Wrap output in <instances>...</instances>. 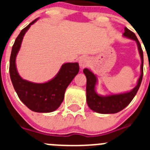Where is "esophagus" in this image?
Instances as JSON below:
<instances>
[{
  "instance_id": "esophagus-1",
  "label": "esophagus",
  "mask_w": 150,
  "mask_h": 150,
  "mask_svg": "<svg viewBox=\"0 0 150 150\" xmlns=\"http://www.w3.org/2000/svg\"><path fill=\"white\" fill-rule=\"evenodd\" d=\"M79 66L83 68V67H86V66L88 65V64H89V59L87 58V57H82L80 58L79 61Z\"/></svg>"
}]
</instances>
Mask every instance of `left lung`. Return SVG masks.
<instances>
[{
  "mask_svg": "<svg viewBox=\"0 0 150 150\" xmlns=\"http://www.w3.org/2000/svg\"><path fill=\"white\" fill-rule=\"evenodd\" d=\"M123 36L136 41L137 47H138L139 53H140V59H141V67H140L141 73H140V76L137 81V84L132 91H128V92L107 95V96H101V95L97 94L95 91V86H96L97 81H98L97 76L88 69L85 68L83 70V73L86 76L87 80L86 101L90 109L95 112L103 113V114H109V113H116V112L122 110L133 100L140 88L141 82H142L143 74H144V71H143L144 53H143V50L140 42L137 40L134 33L131 31L127 28H125V32L123 34Z\"/></svg>",
  "mask_w": 150,
  "mask_h": 150,
  "instance_id": "left-lung-1",
  "label": "left lung"
}]
</instances>
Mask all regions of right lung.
Returning <instances> with one entry per match:
<instances>
[{
    "label": "right lung",
    "mask_w": 150,
    "mask_h": 150,
    "mask_svg": "<svg viewBox=\"0 0 150 150\" xmlns=\"http://www.w3.org/2000/svg\"><path fill=\"white\" fill-rule=\"evenodd\" d=\"M38 19L36 18L22 29L16 39L10 55V75L14 89L26 107L34 112H50L61 105L66 88L79 73V67L77 62L64 64L56 76L44 83L29 82L19 76L16 66V58L20 50L24 35Z\"/></svg>",
    "instance_id": "right-lung-1"
}]
</instances>
